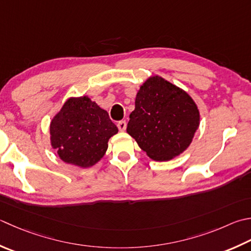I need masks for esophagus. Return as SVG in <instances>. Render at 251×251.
Listing matches in <instances>:
<instances>
[{
  "label": "esophagus",
  "instance_id": "esophagus-1",
  "mask_svg": "<svg viewBox=\"0 0 251 251\" xmlns=\"http://www.w3.org/2000/svg\"><path fill=\"white\" fill-rule=\"evenodd\" d=\"M126 122L125 121H120L119 123H117V127H119V129L121 131H124L126 129Z\"/></svg>",
  "mask_w": 251,
  "mask_h": 251
}]
</instances>
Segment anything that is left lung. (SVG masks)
Listing matches in <instances>:
<instances>
[{
	"instance_id": "1",
	"label": "left lung",
	"mask_w": 251,
	"mask_h": 251,
	"mask_svg": "<svg viewBox=\"0 0 251 251\" xmlns=\"http://www.w3.org/2000/svg\"><path fill=\"white\" fill-rule=\"evenodd\" d=\"M199 124V110L188 93L151 76L137 92L127 132L150 159L169 161L188 148Z\"/></svg>"
}]
</instances>
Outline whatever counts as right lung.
Segmentation results:
<instances>
[{"label": "right lung", "instance_id": "right-lung-1", "mask_svg": "<svg viewBox=\"0 0 251 251\" xmlns=\"http://www.w3.org/2000/svg\"><path fill=\"white\" fill-rule=\"evenodd\" d=\"M117 131L107 112L90 98H70L51 121V146L65 163L90 168L103 158Z\"/></svg>", "mask_w": 251, "mask_h": 251}]
</instances>
